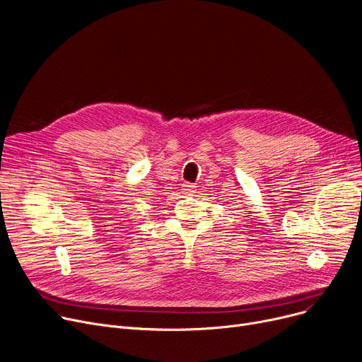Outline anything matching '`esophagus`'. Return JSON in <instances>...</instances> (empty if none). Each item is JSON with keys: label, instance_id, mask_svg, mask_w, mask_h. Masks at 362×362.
Instances as JSON below:
<instances>
[{"label": "esophagus", "instance_id": "obj_1", "mask_svg": "<svg viewBox=\"0 0 362 362\" xmlns=\"http://www.w3.org/2000/svg\"><path fill=\"white\" fill-rule=\"evenodd\" d=\"M196 192V187L193 184H184L182 185V193L184 194H193Z\"/></svg>", "mask_w": 362, "mask_h": 362}]
</instances>
